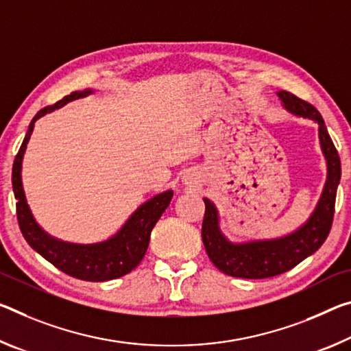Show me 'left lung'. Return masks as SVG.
Segmentation results:
<instances>
[{
    "mask_svg": "<svg viewBox=\"0 0 351 351\" xmlns=\"http://www.w3.org/2000/svg\"><path fill=\"white\" fill-rule=\"evenodd\" d=\"M282 108L303 119L314 120L319 125V141L326 159V182L314 213L304 223L291 234L234 243L220 231L219 210L213 202L204 199V219L202 226L203 243L213 264L223 274L247 280H261L285 274L322 247L330 234L339 181H341V159L332 143L325 121L313 104L303 101L291 92H276Z\"/></svg>",
    "mask_w": 351,
    "mask_h": 351,
    "instance_id": "8db88e82",
    "label": "left lung"
}]
</instances>
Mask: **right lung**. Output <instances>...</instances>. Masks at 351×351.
<instances>
[{
    "label": "right lung",
    "mask_w": 351,
    "mask_h": 351,
    "mask_svg": "<svg viewBox=\"0 0 351 351\" xmlns=\"http://www.w3.org/2000/svg\"><path fill=\"white\" fill-rule=\"evenodd\" d=\"M90 93H93L90 88H86L82 92H71L70 95L64 97L56 104L47 106V108L38 110L29 123L25 141L15 156L12 167V187L16 199V219H19L21 234L31 248L36 250L48 263L58 267L64 274L82 281L98 282L123 276L141 264L147 253L152 230L167 209V206L170 204L173 191H165L143 203L126 220L120 231L104 242L87 243V245L64 242L49 236L38 226L29 206L26 203L23 182H21V162H23L27 142H29L32 130H34V123L40 117L53 112L54 109L62 108L64 104L77 98H84Z\"/></svg>",
    "instance_id": "add662e5"
}]
</instances>
